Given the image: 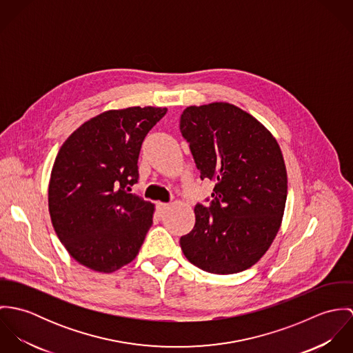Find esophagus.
<instances>
[{
  "label": "esophagus",
  "instance_id": "34e87169",
  "mask_svg": "<svg viewBox=\"0 0 353 353\" xmlns=\"http://www.w3.org/2000/svg\"><path fill=\"white\" fill-rule=\"evenodd\" d=\"M168 203L167 202H156V210L159 214H163L167 209H168Z\"/></svg>",
  "mask_w": 353,
  "mask_h": 353
}]
</instances>
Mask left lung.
Here are the masks:
<instances>
[{
	"instance_id": "1",
	"label": "left lung",
	"mask_w": 353,
	"mask_h": 353,
	"mask_svg": "<svg viewBox=\"0 0 353 353\" xmlns=\"http://www.w3.org/2000/svg\"><path fill=\"white\" fill-rule=\"evenodd\" d=\"M179 129L200 178L216 183L209 205L194 208L196 224L181 236L182 252L209 273L246 270L281 224L288 188L281 150L263 125L230 103L188 107Z\"/></svg>"
}]
</instances>
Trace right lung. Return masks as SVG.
I'll use <instances>...</instances> for the list:
<instances>
[{"mask_svg":"<svg viewBox=\"0 0 353 353\" xmlns=\"http://www.w3.org/2000/svg\"><path fill=\"white\" fill-rule=\"evenodd\" d=\"M167 108L110 110L83 123L58 152L49 185L55 234L81 265L111 273L132 262L152 225L153 203L130 193L139 154Z\"/></svg>","mask_w":353,"mask_h":353,"instance_id":"right-lung-1","label":"right lung"}]
</instances>
